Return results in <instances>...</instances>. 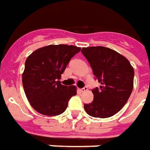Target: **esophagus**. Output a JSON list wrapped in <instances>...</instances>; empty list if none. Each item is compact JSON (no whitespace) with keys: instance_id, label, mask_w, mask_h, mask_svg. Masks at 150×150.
Wrapping results in <instances>:
<instances>
[{"instance_id":"esophagus-1","label":"esophagus","mask_w":150,"mask_h":150,"mask_svg":"<svg viewBox=\"0 0 150 150\" xmlns=\"http://www.w3.org/2000/svg\"><path fill=\"white\" fill-rule=\"evenodd\" d=\"M86 90H87V87H84V88H81V89H80V91L81 92V93H84V92H86Z\"/></svg>"}]
</instances>
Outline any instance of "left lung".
Masks as SVG:
<instances>
[{"mask_svg": "<svg viewBox=\"0 0 150 150\" xmlns=\"http://www.w3.org/2000/svg\"><path fill=\"white\" fill-rule=\"evenodd\" d=\"M81 52L100 83V88L92 90L93 100L84 105L85 110L93 117H112L123 108L133 91V66L125 57L106 47L82 48Z\"/></svg>", "mask_w": 150, "mask_h": 150, "instance_id": "8db88e82", "label": "left lung"}]
</instances>
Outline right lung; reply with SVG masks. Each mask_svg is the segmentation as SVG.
I'll return each instance as SVG.
<instances>
[{"label":"right lung","mask_w":150,"mask_h":150,"mask_svg":"<svg viewBox=\"0 0 150 150\" xmlns=\"http://www.w3.org/2000/svg\"><path fill=\"white\" fill-rule=\"evenodd\" d=\"M80 47L50 45L35 50L27 57L22 74L23 88L31 106L40 114L57 116L76 94L75 86L61 84L62 74Z\"/></svg>","instance_id":"1"}]
</instances>
